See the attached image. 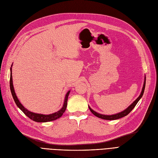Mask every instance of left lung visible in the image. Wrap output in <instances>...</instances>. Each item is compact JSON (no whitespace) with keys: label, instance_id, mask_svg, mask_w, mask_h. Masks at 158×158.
Masks as SVG:
<instances>
[{"label":"left lung","instance_id":"left-lung-1","mask_svg":"<svg viewBox=\"0 0 158 158\" xmlns=\"http://www.w3.org/2000/svg\"><path fill=\"white\" fill-rule=\"evenodd\" d=\"M145 84H146V77L144 78V84H143V89H142V91H141V93H140V95L139 96V97L132 103L131 105H129L126 110H124L123 111H122L121 112L116 114H112V115H104V114H101L96 112L93 109H91V108L88 106L89 110L92 112V114H94L95 116L99 118H101V119H107V120H114V119H118L119 118H121L126 116L133 109L135 106H136V105L137 104V102H139V101L141 99V97H143L144 91Z\"/></svg>","mask_w":158,"mask_h":158}]
</instances>
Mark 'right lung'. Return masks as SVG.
Returning <instances> with one entry per match:
<instances>
[{
    "label": "right lung",
    "mask_w": 158,
    "mask_h": 158,
    "mask_svg": "<svg viewBox=\"0 0 158 158\" xmlns=\"http://www.w3.org/2000/svg\"><path fill=\"white\" fill-rule=\"evenodd\" d=\"M12 66H11V68H10V90H11V93H12V97L14 98V101L15 102L16 105L18 106V107L19 108V109L21 111H22L27 117H29L31 119H32V120H33V121L36 122H51V121L56 120V119L60 118L63 115V113L64 112L65 110H66V108H67V106L68 97H69V95L70 94V91H69L67 93L66 95H65L63 107L59 111H57L56 112H54V113L51 114H48V115H44V114H36V113L32 112L28 110L27 109H26V108H25L22 105H21V103L19 102V99H18L17 96H16V95H15L14 88V85H13V81H12Z\"/></svg>",
    "instance_id": "right-lung-1"
}]
</instances>
